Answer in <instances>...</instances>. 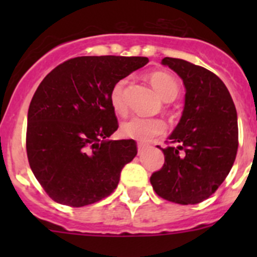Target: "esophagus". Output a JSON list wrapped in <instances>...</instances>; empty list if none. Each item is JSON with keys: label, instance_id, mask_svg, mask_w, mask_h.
<instances>
[{"label": "esophagus", "instance_id": "obj_1", "mask_svg": "<svg viewBox=\"0 0 257 257\" xmlns=\"http://www.w3.org/2000/svg\"><path fill=\"white\" fill-rule=\"evenodd\" d=\"M147 145H144V144H139V147H138V154L139 155H142L143 154V153H145V150H147Z\"/></svg>", "mask_w": 257, "mask_h": 257}]
</instances>
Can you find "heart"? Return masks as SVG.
<instances>
[{"label":"heart","instance_id":"heart-1","mask_svg":"<svg viewBox=\"0 0 257 257\" xmlns=\"http://www.w3.org/2000/svg\"><path fill=\"white\" fill-rule=\"evenodd\" d=\"M149 82L165 102H172L179 94V83L178 80L167 73V72L157 71L149 74ZM128 80L125 78L119 79L114 83V85L109 93V102L113 110L119 115H125L128 113V105H126L125 90ZM167 132V125L162 119L154 118H142V116H134L128 121L121 124L120 133L121 136L128 139H134L139 143H149L157 137L163 136Z\"/></svg>","mask_w":257,"mask_h":257}]
</instances>
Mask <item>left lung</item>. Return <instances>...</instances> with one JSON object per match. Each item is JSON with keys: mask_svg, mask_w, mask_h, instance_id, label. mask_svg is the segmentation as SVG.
I'll use <instances>...</instances> for the list:
<instances>
[{"mask_svg": "<svg viewBox=\"0 0 257 257\" xmlns=\"http://www.w3.org/2000/svg\"><path fill=\"white\" fill-rule=\"evenodd\" d=\"M185 85V107L169 137L172 145L160 148L164 167L150 177L160 198L180 205L206 200L231 170L239 147L237 115L226 85L215 73L184 59L165 57Z\"/></svg>", "mask_w": 257, "mask_h": 257, "instance_id": "1", "label": "left lung"}]
</instances>
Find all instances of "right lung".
I'll return each mask as SVG.
<instances>
[{
  "instance_id": "1",
  "label": "right lung",
  "mask_w": 257,
  "mask_h": 257,
  "mask_svg": "<svg viewBox=\"0 0 257 257\" xmlns=\"http://www.w3.org/2000/svg\"><path fill=\"white\" fill-rule=\"evenodd\" d=\"M147 57L84 56L63 62L45 77L28 108L26 149L47 195L72 208L107 198L137 143L107 141L118 129L109 102L114 83L145 66Z\"/></svg>"
}]
</instances>
